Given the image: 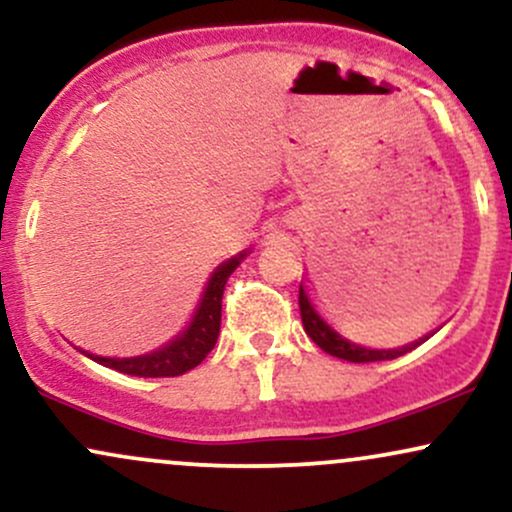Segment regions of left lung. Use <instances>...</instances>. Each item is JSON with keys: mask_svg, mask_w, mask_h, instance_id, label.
<instances>
[{"mask_svg": "<svg viewBox=\"0 0 512 512\" xmlns=\"http://www.w3.org/2000/svg\"><path fill=\"white\" fill-rule=\"evenodd\" d=\"M298 308H301V320H303V330L308 332V337L313 339V342L320 346L322 351H327L330 356H337V358H344V361H351V363H373V361H390V358H397V356H404L407 351L416 349L421 342H414L409 346H402V349H387V351H373V349H363V346H356L351 342H346V339L339 337L337 332L332 330L330 325H325V322L320 320V315L315 313V308L310 305L308 296H305L303 286L301 291H298ZM428 339V337H426Z\"/></svg>", "mask_w": 512, "mask_h": 512, "instance_id": "1", "label": "left lung"}]
</instances>
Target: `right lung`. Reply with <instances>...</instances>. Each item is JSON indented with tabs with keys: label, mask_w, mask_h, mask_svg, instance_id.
Here are the masks:
<instances>
[{
	"label": "right lung",
	"mask_w": 512,
	"mask_h": 512,
	"mask_svg": "<svg viewBox=\"0 0 512 512\" xmlns=\"http://www.w3.org/2000/svg\"><path fill=\"white\" fill-rule=\"evenodd\" d=\"M243 257L245 255L233 257V260H228L226 264H221V267L216 269L207 291H204L202 303H199L195 320H192L187 332L180 334L175 342L154 351V354L137 358H103L91 354L88 356H91L93 361L101 363V366L120 370V373L125 375H139V378H175V375H182L187 373V370L199 366V363L207 358L209 351L214 349L216 339H219L223 289H226L228 276L233 274V269L238 267Z\"/></svg>",
	"instance_id": "right-lung-1"
}]
</instances>
